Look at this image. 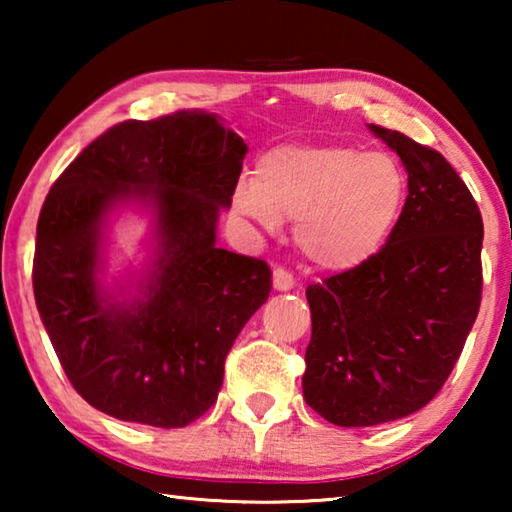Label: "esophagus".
I'll return each instance as SVG.
<instances>
[{
    "label": "esophagus",
    "instance_id": "34e87169",
    "mask_svg": "<svg viewBox=\"0 0 512 512\" xmlns=\"http://www.w3.org/2000/svg\"><path fill=\"white\" fill-rule=\"evenodd\" d=\"M293 284H296V280H293V275L289 271H284V268H275V271H273V289L291 291Z\"/></svg>",
    "mask_w": 512,
    "mask_h": 512
}]
</instances>
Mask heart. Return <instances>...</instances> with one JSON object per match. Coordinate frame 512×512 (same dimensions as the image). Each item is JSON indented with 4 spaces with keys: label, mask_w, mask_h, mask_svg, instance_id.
<instances>
[{
    "label": "heart",
    "mask_w": 512,
    "mask_h": 512,
    "mask_svg": "<svg viewBox=\"0 0 512 512\" xmlns=\"http://www.w3.org/2000/svg\"><path fill=\"white\" fill-rule=\"evenodd\" d=\"M409 180L388 153L354 146H280L257 162V178L232 192L239 216L266 232L296 219L293 237L311 264L348 273L379 255L402 219Z\"/></svg>",
    "instance_id": "b5f03b06"
}]
</instances>
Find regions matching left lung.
<instances>
[{"label":"left lung","mask_w":512,"mask_h":512,"mask_svg":"<svg viewBox=\"0 0 512 512\" xmlns=\"http://www.w3.org/2000/svg\"><path fill=\"white\" fill-rule=\"evenodd\" d=\"M368 128L400 155L409 196L375 259L307 287L302 395L339 427H375L429 404L461 357L483 287V221L461 176L404 133Z\"/></svg>","instance_id":"left-lung-1"}]
</instances>
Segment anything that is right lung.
I'll use <instances>...</instances> for the list:
<instances>
[{
    "mask_svg": "<svg viewBox=\"0 0 512 512\" xmlns=\"http://www.w3.org/2000/svg\"><path fill=\"white\" fill-rule=\"evenodd\" d=\"M248 146L221 119H128L79 153L40 210L33 293L67 379L117 420L178 429L210 409L271 268L216 248ZM124 202L154 210V259L135 299L102 289V225Z\"/></svg>",
    "mask_w": 512,
    "mask_h": 512,
    "instance_id": "add662e5",
    "label": "right lung"
}]
</instances>
